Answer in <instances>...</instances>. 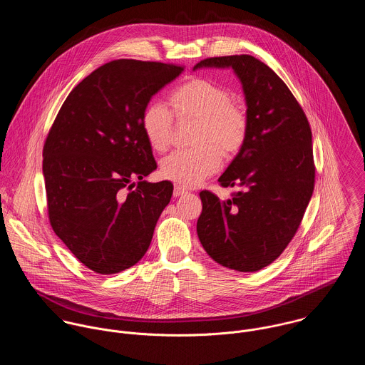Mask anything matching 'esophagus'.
<instances>
[{"label": "esophagus", "mask_w": 365, "mask_h": 365, "mask_svg": "<svg viewBox=\"0 0 365 365\" xmlns=\"http://www.w3.org/2000/svg\"><path fill=\"white\" fill-rule=\"evenodd\" d=\"M188 191L185 190V188H182V187H180V185H175L174 187V197H181V195H184V194H187Z\"/></svg>", "instance_id": "1"}]
</instances>
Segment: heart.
<instances>
[{
  "label": "heart",
  "instance_id": "1",
  "mask_svg": "<svg viewBox=\"0 0 365 365\" xmlns=\"http://www.w3.org/2000/svg\"><path fill=\"white\" fill-rule=\"evenodd\" d=\"M170 105L178 120H197L192 150H177L163 158L160 174L180 187H195L215 174L222 165V155L239 153L249 135L247 109L223 86L195 77L170 96ZM142 130L149 146L156 152L170 148L174 117L164 104L152 103L142 115Z\"/></svg>",
  "mask_w": 365,
  "mask_h": 365
}]
</instances>
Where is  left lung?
<instances>
[{
  "instance_id": "1",
  "label": "left lung",
  "mask_w": 365,
  "mask_h": 365,
  "mask_svg": "<svg viewBox=\"0 0 365 365\" xmlns=\"http://www.w3.org/2000/svg\"><path fill=\"white\" fill-rule=\"evenodd\" d=\"M201 67H232L250 119L245 146L219 177L237 187L227 201L201 191L198 237L223 267L253 272L281 256L295 236L314 188L312 130L287 84L250 54L209 57Z\"/></svg>"
}]
</instances>
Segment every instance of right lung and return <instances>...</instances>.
<instances>
[{"label": "right lung", "mask_w": 365, "mask_h": 365, "mask_svg": "<svg viewBox=\"0 0 365 365\" xmlns=\"http://www.w3.org/2000/svg\"><path fill=\"white\" fill-rule=\"evenodd\" d=\"M182 70L133 58L105 63L73 88L48 133L43 175L52 229L98 274H116L145 256L171 200L170 181H143L157 163L140 120L152 97Z\"/></svg>", "instance_id": "1"}]
</instances>
